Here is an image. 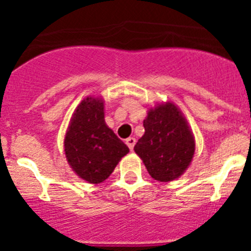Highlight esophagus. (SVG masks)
<instances>
[{
  "instance_id": "1",
  "label": "esophagus",
  "mask_w": 251,
  "mask_h": 251,
  "mask_svg": "<svg viewBox=\"0 0 251 251\" xmlns=\"http://www.w3.org/2000/svg\"><path fill=\"white\" fill-rule=\"evenodd\" d=\"M126 145L129 147L130 151H133L134 148V145H136V138H133V137H129V138L126 139Z\"/></svg>"
}]
</instances>
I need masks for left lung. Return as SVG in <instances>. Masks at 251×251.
Segmentation results:
<instances>
[{
    "label": "left lung",
    "instance_id": "obj_1",
    "mask_svg": "<svg viewBox=\"0 0 251 251\" xmlns=\"http://www.w3.org/2000/svg\"><path fill=\"white\" fill-rule=\"evenodd\" d=\"M145 134L134 146L151 177L170 182L185 174L195 154V137L185 115L172 101L150 108Z\"/></svg>",
    "mask_w": 251,
    "mask_h": 251
}]
</instances>
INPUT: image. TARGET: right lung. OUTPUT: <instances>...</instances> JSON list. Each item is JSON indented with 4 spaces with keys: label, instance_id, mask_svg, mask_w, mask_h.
<instances>
[{
    "label": "right lung",
    "instance_id": "add662e5",
    "mask_svg": "<svg viewBox=\"0 0 251 251\" xmlns=\"http://www.w3.org/2000/svg\"><path fill=\"white\" fill-rule=\"evenodd\" d=\"M64 152L75 174L94 185L105 181L129 152L104 121L103 98L89 95L79 103L66 129Z\"/></svg>",
    "mask_w": 251,
    "mask_h": 251
}]
</instances>
